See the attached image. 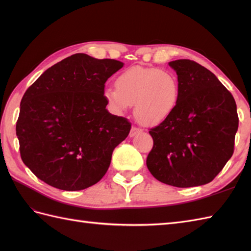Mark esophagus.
Returning <instances> with one entry per match:
<instances>
[{
  "mask_svg": "<svg viewBox=\"0 0 251 251\" xmlns=\"http://www.w3.org/2000/svg\"><path fill=\"white\" fill-rule=\"evenodd\" d=\"M140 132H142L141 128H139V127H136V126H132L130 129V132H129V137H134L137 134H140Z\"/></svg>",
  "mask_w": 251,
  "mask_h": 251,
  "instance_id": "1",
  "label": "esophagus"
}]
</instances>
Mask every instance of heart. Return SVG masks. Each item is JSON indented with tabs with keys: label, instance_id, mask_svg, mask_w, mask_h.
I'll list each match as a JSON object with an SVG mask.
<instances>
[{
	"label": "heart",
	"instance_id": "b5f03b06",
	"mask_svg": "<svg viewBox=\"0 0 251 251\" xmlns=\"http://www.w3.org/2000/svg\"><path fill=\"white\" fill-rule=\"evenodd\" d=\"M115 88L104 92L109 108L120 114L134 104L136 119L146 125L166 121L180 99L178 77L158 68H128L116 77Z\"/></svg>",
	"mask_w": 251,
	"mask_h": 251
}]
</instances>
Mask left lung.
Masks as SVG:
<instances>
[{"mask_svg":"<svg viewBox=\"0 0 251 251\" xmlns=\"http://www.w3.org/2000/svg\"><path fill=\"white\" fill-rule=\"evenodd\" d=\"M178 75L180 99L174 114L150 129L153 148L147 166L168 185L209 183L234 152L238 128L236 103L214 73L193 60L170 61Z\"/></svg>","mask_w":251,"mask_h":251,"instance_id":"left-lung-1","label":"left lung"}]
</instances>
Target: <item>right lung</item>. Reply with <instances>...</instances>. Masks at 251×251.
I'll return each mask as SVG.
<instances>
[{"label":"right lung","instance_id":"1","mask_svg":"<svg viewBox=\"0 0 251 251\" xmlns=\"http://www.w3.org/2000/svg\"><path fill=\"white\" fill-rule=\"evenodd\" d=\"M114 59L75 54L42 74L20 103V156L37 178L65 191L87 189L108 170L131 124L105 109L104 84L123 68Z\"/></svg>","mask_w":251,"mask_h":251}]
</instances>
